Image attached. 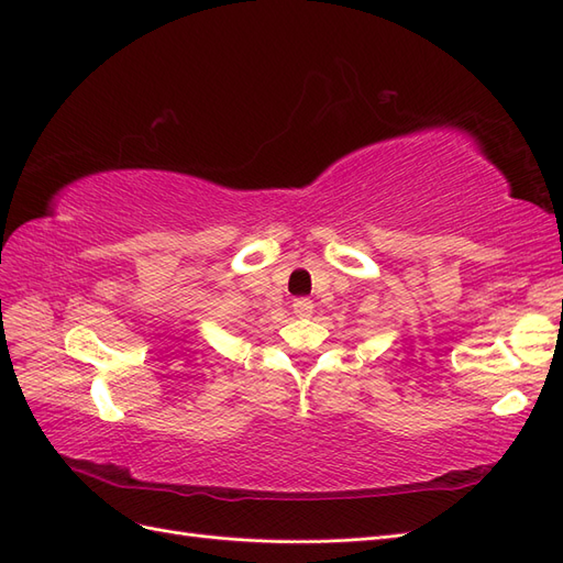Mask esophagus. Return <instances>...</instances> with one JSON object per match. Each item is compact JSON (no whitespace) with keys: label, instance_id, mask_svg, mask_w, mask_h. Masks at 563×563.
Here are the masks:
<instances>
[{"label":"esophagus","instance_id":"34e87169","mask_svg":"<svg viewBox=\"0 0 563 563\" xmlns=\"http://www.w3.org/2000/svg\"><path fill=\"white\" fill-rule=\"evenodd\" d=\"M292 311L297 318H309L313 313V301L307 297H299L292 301Z\"/></svg>","mask_w":563,"mask_h":563}]
</instances>
